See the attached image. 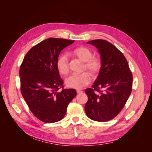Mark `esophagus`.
Returning <instances> with one entry per match:
<instances>
[{"instance_id": "esophagus-1", "label": "esophagus", "mask_w": 152, "mask_h": 152, "mask_svg": "<svg viewBox=\"0 0 152 152\" xmlns=\"http://www.w3.org/2000/svg\"><path fill=\"white\" fill-rule=\"evenodd\" d=\"M77 94H81V93H83V91H80V90H77Z\"/></svg>"}]
</instances>
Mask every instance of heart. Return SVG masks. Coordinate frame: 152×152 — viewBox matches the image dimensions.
Returning <instances> with one entry per match:
<instances>
[{"label":"heart","instance_id":"obj_1","mask_svg":"<svg viewBox=\"0 0 152 152\" xmlns=\"http://www.w3.org/2000/svg\"><path fill=\"white\" fill-rule=\"evenodd\" d=\"M72 56L84 62L83 70H87L92 76H95L99 72L102 63L98 58L93 57V52L86 47L80 46L71 52ZM56 66L59 72L66 75L69 73L68 58L66 54H62L56 61ZM91 78L88 73L84 72L80 74H72L65 80L66 85L70 88L79 89L83 88L90 83Z\"/></svg>","mask_w":152,"mask_h":152}]
</instances>
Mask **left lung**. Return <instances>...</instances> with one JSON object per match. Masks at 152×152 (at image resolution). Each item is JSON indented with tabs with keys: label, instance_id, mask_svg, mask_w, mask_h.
Masks as SVG:
<instances>
[{
	"label": "left lung",
	"instance_id": "1",
	"mask_svg": "<svg viewBox=\"0 0 152 152\" xmlns=\"http://www.w3.org/2000/svg\"><path fill=\"white\" fill-rule=\"evenodd\" d=\"M87 43L98 49L102 66L92 88L85 91L88 97L85 112L92 120L107 122L125 106L131 93L132 75L126 58L112 44L102 39Z\"/></svg>",
	"mask_w": 152,
	"mask_h": 152
}]
</instances>
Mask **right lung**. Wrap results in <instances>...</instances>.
Here are the masks:
<instances>
[{"label": "right lung", "mask_w": 152, "mask_h": 152, "mask_svg": "<svg viewBox=\"0 0 152 152\" xmlns=\"http://www.w3.org/2000/svg\"><path fill=\"white\" fill-rule=\"evenodd\" d=\"M74 40L49 38L26 53L20 69L21 94L34 115L45 123L65 117L67 107L77 95L75 89H63L56 66L61 50Z\"/></svg>", "instance_id": "1"}]
</instances>
